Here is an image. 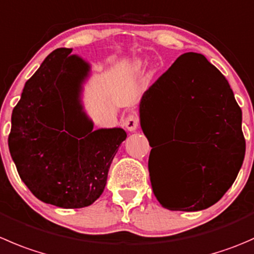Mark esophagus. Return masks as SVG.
Segmentation results:
<instances>
[{"mask_svg": "<svg viewBox=\"0 0 254 254\" xmlns=\"http://www.w3.org/2000/svg\"><path fill=\"white\" fill-rule=\"evenodd\" d=\"M124 127L129 131H135L137 129V127H139V117L136 115V113H130L125 117Z\"/></svg>", "mask_w": 254, "mask_h": 254, "instance_id": "34e87169", "label": "esophagus"}]
</instances>
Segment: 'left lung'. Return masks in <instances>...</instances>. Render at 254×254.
<instances>
[{"label":"left lung","mask_w":254,"mask_h":254,"mask_svg":"<svg viewBox=\"0 0 254 254\" xmlns=\"http://www.w3.org/2000/svg\"><path fill=\"white\" fill-rule=\"evenodd\" d=\"M139 113L147 140L154 133L169 142L161 157H149L160 205L195 212L220 201L246 152L242 110L222 73L202 54H182L144 93Z\"/></svg>","instance_id":"obj_1"}]
</instances>
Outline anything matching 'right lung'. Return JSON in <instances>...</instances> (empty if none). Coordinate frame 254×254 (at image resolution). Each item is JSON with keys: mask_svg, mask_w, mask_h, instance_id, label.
Returning a JSON list of instances; mask_svg holds the SVG:
<instances>
[{"mask_svg": "<svg viewBox=\"0 0 254 254\" xmlns=\"http://www.w3.org/2000/svg\"><path fill=\"white\" fill-rule=\"evenodd\" d=\"M72 51L52 52L26 82L12 112L8 147L19 177L38 200L82 208L104 191L127 132L122 127L93 130L82 104L90 64Z\"/></svg>", "mask_w": 254, "mask_h": 254, "instance_id": "right-lung-1", "label": "right lung"}]
</instances>
